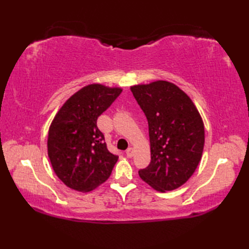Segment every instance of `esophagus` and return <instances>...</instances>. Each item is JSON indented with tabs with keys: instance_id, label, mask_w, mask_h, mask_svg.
I'll list each match as a JSON object with an SVG mask.
<instances>
[{
	"instance_id": "esophagus-1",
	"label": "esophagus",
	"mask_w": 249,
	"mask_h": 249,
	"mask_svg": "<svg viewBox=\"0 0 249 249\" xmlns=\"http://www.w3.org/2000/svg\"><path fill=\"white\" fill-rule=\"evenodd\" d=\"M133 155H134V149L133 147H128V149L126 150V156L130 158V157H133Z\"/></svg>"
}]
</instances>
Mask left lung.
<instances>
[{
  "label": "left lung",
  "mask_w": 249,
  "mask_h": 249,
  "mask_svg": "<svg viewBox=\"0 0 249 249\" xmlns=\"http://www.w3.org/2000/svg\"><path fill=\"white\" fill-rule=\"evenodd\" d=\"M149 123L151 162L139 176L157 192L182 186L202 156L204 125L188 95L171 82L158 80L130 87Z\"/></svg>",
  "instance_id": "obj_1"
}]
</instances>
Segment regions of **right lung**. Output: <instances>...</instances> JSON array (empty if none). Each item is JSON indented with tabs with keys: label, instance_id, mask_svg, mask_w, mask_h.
Segmentation results:
<instances>
[{
	"label": "right lung",
	"instance_id": "right-lung-1",
	"mask_svg": "<svg viewBox=\"0 0 249 249\" xmlns=\"http://www.w3.org/2000/svg\"><path fill=\"white\" fill-rule=\"evenodd\" d=\"M121 93V88L89 84L71 95L55 114L48 133V156L67 187L88 193L110 177L119 156L108 151L97 119Z\"/></svg>",
	"mask_w": 249,
	"mask_h": 249
}]
</instances>
